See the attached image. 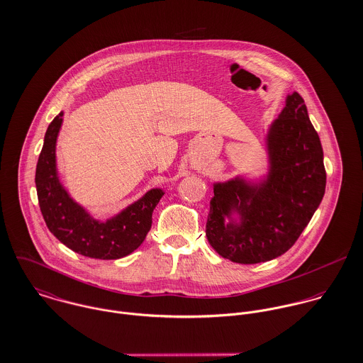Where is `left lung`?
I'll list each match as a JSON object with an SVG mask.
<instances>
[{
    "label": "left lung",
    "mask_w": 363,
    "mask_h": 363,
    "mask_svg": "<svg viewBox=\"0 0 363 363\" xmlns=\"http://www.w3.org/2000/svg\"><path fill=\"white\" fill-rule=\"evenodd\" d=\"M265 145L268 172L259 182L236 176L213 183L208 242L219 256L239 264L264 262L288 252L325 191L321 143L298 92L286 96L268 127Z\"/></svg>",
    "instance_id": "8db88e82"
}]
</instances>
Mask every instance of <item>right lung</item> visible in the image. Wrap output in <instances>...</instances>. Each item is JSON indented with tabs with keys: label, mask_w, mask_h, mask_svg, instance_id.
<instances>
[{
	"label": "right lung",
	"mask_w": 363,
	"mask_h": 363,
	"mask_svg": "<svg viewBox=\"0 0 363 363\" xmlns=\"http://www.w3.org/2000/svg\"><path fill=\"white\" fill-rule=\"evenodd\" d=\"M62 116L61 111L50 123L36 166L35 182L45 222L62 245L78 255L99 259L125 257L145 240L152 225V212L164 191L151 189L117 215L106 220L94 218L72 200L58 177L55 144Z\"/></svg>",
	"instance_id": "right-lung-1"
}]
</instances>
